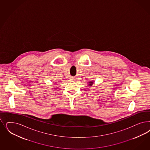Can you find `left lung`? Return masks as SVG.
Instances as JSON below:
<instances>
[{
	"label": "left lung",
	"instance_id": "8db88e82",
	"mask_svg": "<svg viewBox=\"0 0 150 150\" xmlns=\"http://www.w3.org/2000/svg\"><path fill=\"white\" fill-rule=\"evenodd\" d=\"M94 81H89V82H88V86H92L93 84H94Z\"/></svg>",
	"mask_w": 150,
	"mask_h": 150
}]
</instances>
